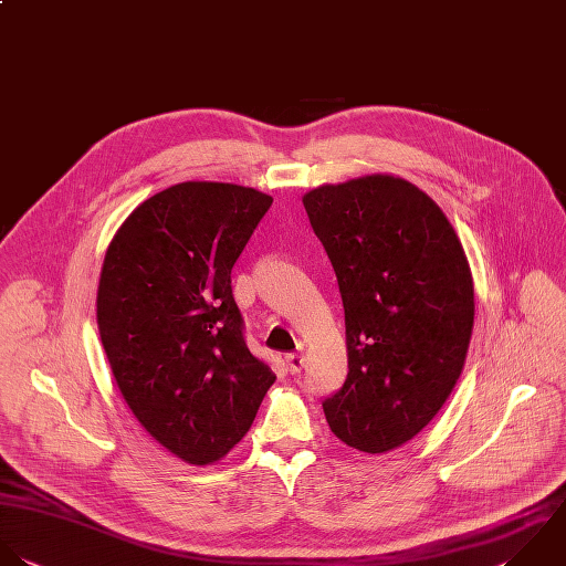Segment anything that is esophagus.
<instances>
[{
	"label": "esophagus",
	"mask_w": 566,
	"mask_h": 566,
	"mask_svg": "<svg viewBox=\"0 0 566 566\" xmlns=\"http://www.w3.org/2000/svg\"><path fill=\"white\" fill-rule=\"evenodd\" d=\"M304 355H286V359H284V364H286V370L291 373V375H297V373H302L304 370Z\"/></svg>",
	"instance_id": "34e87169"
}]
</instances>
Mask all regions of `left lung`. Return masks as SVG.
Wrapping results in <instances>:
<instances>
[{"mask_svg": "<svg viewBox=\"0 0 566 566\" xmlns=\"http://www.w3.org/2000/svg\"><path fill=\"white\" fill-rule=\"evenodd\" d=\"M335 269L348 377L324 399L333 434L384 454L415 439L452 395L474 328V282L441 207L388 174L302 198Z\"/></svg>", "mask_w": 566, "mask_h": 566, "instance_id": "1", "label": "left lung"}]
</instances>
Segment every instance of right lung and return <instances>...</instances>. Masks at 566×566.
Wrapping results in <instances>:
<instances>
[{
	"label": "right lung",
	"instance_id": "obj_1",
	"mask_svg": "<svg viewBox=\"0 0 566 566\" xmlns=\"http://www.w3.org/2000/svg\"><path fill=\"white\" fill-rule=\"evenodd\" d=\"M273 198L229 182H180L140 202L112 238L96 322L138 423L191 465L220 461L273 386L251 355L231 269Z\"/></svg>",
	"mask_w": 566,
	"mask_h": 566
}]
</instances>
